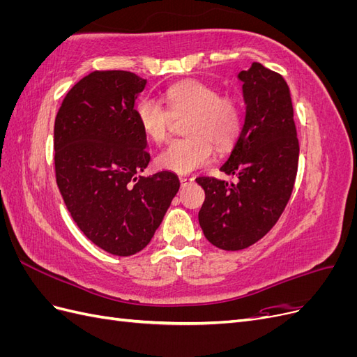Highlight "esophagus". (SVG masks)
I'll list each match as a JSON object with an SVG mask.
<instances>
[{
	"instance_id": "1",
	"label": "esophagus",
	"mask_w": 357,
	"mask_h": 357,
	"mask_svg": "<svg viewBox=\"0 0 357 357\" xmlns=\"http://www.w3.org/2000/svg\"><path fill=\"white\" fill-rule=\"evenodd\" d=\"M193 177H189V176H181L180 177V183H181V186H186V185H190V183H193Z\"/></svg>"
}]
</instances>
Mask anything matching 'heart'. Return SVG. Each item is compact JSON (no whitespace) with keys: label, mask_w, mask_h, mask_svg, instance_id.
Returning a JSON list of instances; mask_svg holds the SVG:
<instances>
[{"label":"heart","mask_w":357,"mask_h":357,"mask_svg":"<svg viewBox=\"0 0 357 357\" xmlns=\"http://www.w3.org/2000/svg\"><path fill=\"white\" fill-rule=\"evenodd\" d=\"M167 110L152 96H143L135 105V116L144 135L155 143L168 138L171 116H189L185 138L171 142L158 155V165L186 174L207 164L213 146L229 149L243 126L241 102L234 95L220 93L215 86L201 80L172 84L162 93Z\"/></svg>","instance_id":"b5f03b06"}]
</instances>
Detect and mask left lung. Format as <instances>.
Masks as SVG:
<instances>
[{"label": "left lung", "instance_id": "left-lung-1", "mask_svg": "<svg viewBox=\"0 0 357 357\" xmlns=\"http://www.w3.org/2000/svg\"><path fill=\"white\" fill-rule=\"evenodd\" d=\"M238 79L244 125L220 167L238 181L197 178L205 192L198 214L205 238L231 252L243 250L271 231L294 190L299 159L294 107L283 75L253 62Z\"/></svg>", "mask_w": 357, "mask_h": 357}]
</instances>
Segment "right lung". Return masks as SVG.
I'll return each mask as SVG.
<instances>
[{
  "label": "right lung",
  "mask_w": 357,
  "mask_h": 357,
  "mask_svg": "<svg viewBox=\"0 0 357 357\" xmlns=\"http://www.w3.org/2000/svg\"><path fill=\"white\" fill-rule=\"evenodd\" d=\"M146 80L122 70L75 83L55 119V176L80 231L102 250L131 256L150 243L180 188L174 172L138 176L149 165L135 116Z\"/></svg>",
  "instance_id": "1"
}]
</instances>
